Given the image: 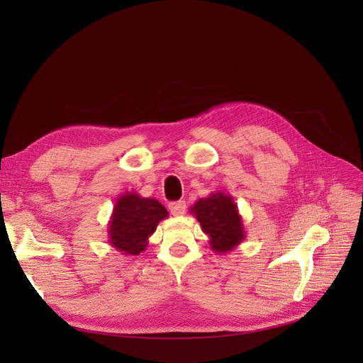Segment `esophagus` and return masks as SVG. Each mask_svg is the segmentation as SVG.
I'll return each instance as SVG.
<instances>
[{"label": "esophagus", "instance_id": "obj_1", "mask_svg": "<svg viewBox=\"0 0 363 363\" xmlns=\"http://www.w3.org/2000/svg\"><path fill=\"white\" fill-rule=\"evenodd\" d=\"M185 201L184 200H178V201H172L169 203V212L174 216H181L185 213Z\"/></svg>", "mask_w": 363, "mask_h": 363}]
</instances>
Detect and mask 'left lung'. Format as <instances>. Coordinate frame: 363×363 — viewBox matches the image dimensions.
<instances>
[{
	"label": "left lung",
	"mask_w": 363,
	"mask_h": 363,
	"mask_svg": "<svg viewBox=\"0 0 363 363\" xmlns=\"http://www.w3.org/2000/svg\"><path fill=\"white\" fill-rule=\"evenodd\" d=\"M215 253H230L245 240L242 218L233 196L222 191L200 199L189 208Z\"/></svg>",
	"instance_id": "left-lung-1"
}]
</instances>
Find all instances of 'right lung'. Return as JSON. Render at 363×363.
<instances>
[{
	"label": "right lung",
	"instance_id": "obj_1",
	"mask_svg": "<svg viewBox=\"0 0 363 363\" xmlns=\"http://www.w3.org/2000/svg\"><path fill=\"white\" fill-rule=\"evenodd\" d=\"M169 212L156 199L141 197L135 191L119 196L108 220V244L125 256H138L148 238Z\"/></svg>",
	"mask_w": 363,
	"mask_h": 363
}]
</instances>
